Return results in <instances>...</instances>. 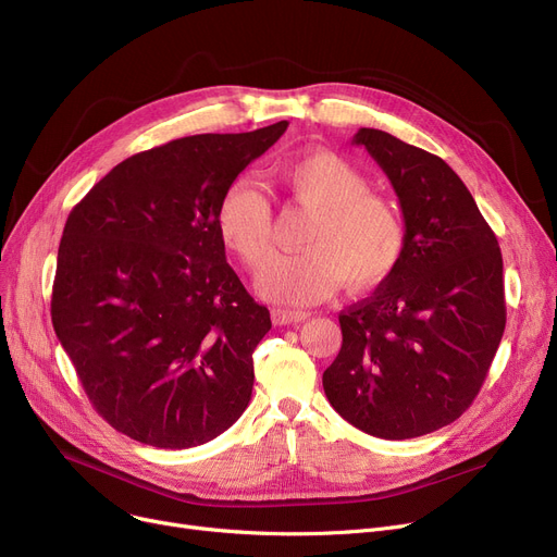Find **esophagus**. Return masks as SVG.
I'll use <instances>...</instances> for the list:
<instances>
[{
    "mask_svg": "<svg viewBox=\"0 0 557 557\" xmlns=\"http://www.w3.org/2000/svg\"><path fill=\"white\" fill-rule=\"evenodd\" d=\"M273 323L275 325H296V323H305L307 318H311L309 311H300V309H273Z\"/></svg>",
    "mask_w": 557,
    "mask_h": 557,
    "instance_id": "obj_1",
    "label": "esophagus"
}]
</instances>
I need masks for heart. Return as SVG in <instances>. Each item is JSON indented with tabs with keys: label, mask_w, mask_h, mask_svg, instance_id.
<instances>
[{
	"label": "heart",
	"mask_w": 557,
	"mask_h": 557,
	"mask_svg": "<svg viewBox=\"0 0 557 557\" xmlns=\"http://www.w3.org/2000/svg\"><path fill=\"white\" fill-rule=\"evenodd\" d=\"M273 181L309 219L302 252L277 255L257 275V290L284 305H311L349 288H370L386 280L406 246L404 219L395 205L368 191V181L334 153H313L280 162ZM271 205L255 185L234 183L221 198L216 227L230 250L257 269L273 250Z\"/></svg>",
	"instance_id": "b5f03b06"
}]
</instances>
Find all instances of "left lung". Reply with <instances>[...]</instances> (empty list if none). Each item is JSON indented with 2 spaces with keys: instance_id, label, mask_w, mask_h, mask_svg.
Masks as SVG:
<instances>
[{
  "instance_id": "8db88e82",
  "label": "left lung",
  "mask_w": 557,
  "mask_h": 557,
  "mask_svg": "<svg viewBox=\"0 0 557 557\" xmlns=\"http://www.w3.org/2000/svg\"><path fill=\"white\" fill-rule=\"evenodd\" d=\"M399 198L406 246L374 294L341 311V352L323 374L334 411L406 441L458 420L479 395L506 330L504 259L456 171L391 133L361 128Z\"/></svg>"
}]
</instances>
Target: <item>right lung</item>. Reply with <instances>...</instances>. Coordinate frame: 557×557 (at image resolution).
I'll return each mask as SVG.
<instances>
[{"label":"right lung","mask_w":557,"mask_h":557,"mask_svg":"<svg viewBox=\"0 0 557 557\" xmlns=\"http://www.w3.org/2000/svg\"><path fill=\"white\" fill-rule=\"evenodd\" d=\"M286 126L137 153L67 216L51 323L97 413L137 443L205 445L246 411L271 313L225 261L216 210Z\"/></svg>","instance_id":"right-lung-1"}]
</instances>
